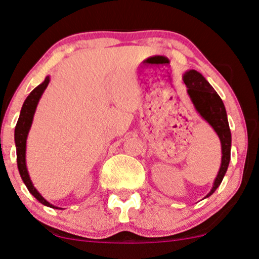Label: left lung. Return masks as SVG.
Segmentation results:
<instances>
[{"mask_svg":"<svg viewBox=\"0 0 259 259\" xmlns=\"http://www.w3.org/2000/svg\"><path fill=\"white\" fill-rule=\"evenodd\" d=\"M183 83L187 87V93L195 111L198 112L205 121L210 124L214 133L219 135L222 149V158H221V166L216 179L213 181V186L211 191L207 193L205 198L212 195L214 191L219 188L222 182L230 160V148H232V134H230L228 118H227L226 107L222 99L214 92L210 83L200 72L195 70H188L182 76Z\"/></svg>","mask_w":259,"mask_h":259,"instance_id":"8db88e82","label":"left lung"}]
</instances>
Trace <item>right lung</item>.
<instances>
[{"instance_id": "right-lung-1", "label": "right lung", "mask_w": 259, "mask_h": 259, "mask_svg": "<svg viewBox=\"0 0 259 259\" xmlns=\"http://www.w3.org/2000/svg\"><path fill=\"white\" fill-rule=\"evenodd\" d=\"M49 82H51V77L47 76L46 79L43 80L39 85H37L36 88L30 93L26 100L24 101L23 107H21V111H20L19 119H18L17 126H15V130H14V141H15V147H17L18 169H19L21 180H23L25 186L27 187L29 192L40 202V204L46 205V206L48 207L59 208V210H60V207L51 204V202L46 200V199L39 194V192L35 188L32 181L30 179L29 171H27V166H26V140H27V136H29L31 125H32L33 116H35L37 105H38L40 96H42L43 93H45V90L47 87H48Z\"/></svg>"}]
</instances>
